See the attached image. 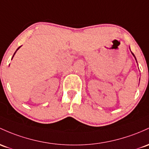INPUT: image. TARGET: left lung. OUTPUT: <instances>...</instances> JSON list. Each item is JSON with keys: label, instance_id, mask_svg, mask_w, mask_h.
I'll use <instances>...</instances> for the list:
<instances>
[{"label": "left lung", "instance_id": "1", "mask_svg": "<svg viewBox=\"0 0 149 149\" xmlns=\"http://www.w3.org/2000/svg\"><path fill=\"white\" fill-rule=\"evenodd\" d=\"M132 55H133V56H134V58H135L136 61V57H135V56H134V54H133V53H132ZM136 63H137V61H136Z\"/></svg>", "mask_w": 149, "mask_h": 149}]
</instances>
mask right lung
<instances>
[{
    "label": "right lung",
    "mask_w": 149,
    "mask_h": 149,
    "mask_svg": "<svg viewBox=\"0 0 149 149\" xmlns=\"http://www.w3.org/2000/svg\"><path fill=\"white\" fill-rule=\"evenodd\" d=\"M20 47H21V46H20V47H18V48H17V50H16V51H15V53H14L13 56V57H12V59H13V56H15V53H16V52H17V50H18V49H19V48H20Z\"/></svg>",
    "instance_id": "add662e5"
}]
</instances>
